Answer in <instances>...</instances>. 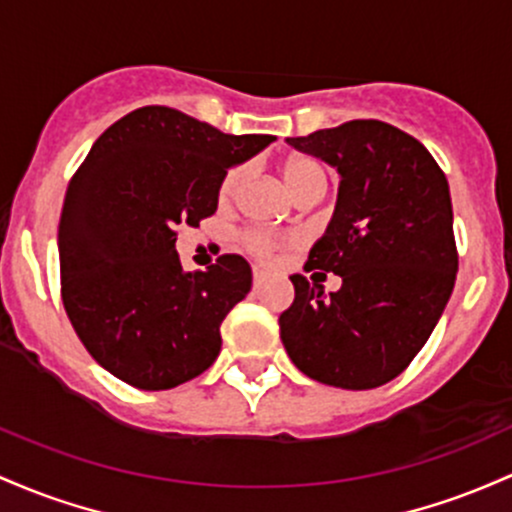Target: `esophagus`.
Listing matches in <instances>:
<instances>
[{
    "instance_id": "obj_1",
    "label": "esophagus",
    "mask_w": 512,
    "mask_h": 512,
    "mask_svg": "<svg viewBox=\"0 0 512 512\" xmlns=\"http://www.w3.org/2000/svg\"><path fill=\"white\" fill-rule=\"evenodd\" d=\"M263 280H266V273L258 271V268H254V287H261Z\"/></svg>"
}]
</instances>
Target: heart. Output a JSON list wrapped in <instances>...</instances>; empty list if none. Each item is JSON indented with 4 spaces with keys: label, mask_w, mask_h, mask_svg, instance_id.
I'll return each mask as SVG.
<instances>
[{
    "label": "heart",
    "mask_w": 512,
    "mask_h": 512,
    "mask_svg": "<svg viewBox=\"0 0 512 512\" xmlns=\"http://www.w3.org/2000/svg\"><path fill=\"white\" fill-rule=\"evenodd\" d=\"M280 171H283V179L287 186H290V191L302 200L314 198V195H324L326 186H329L324 166H321L317 159L304 157V154L287 157L283 166H280ZM246 179H249V166H229L225 176H222L220 188H217V200H220V205H225V208L232 205L241 195V191H244ZM241 244H244V249L249 251V254L261 258V261H273L280 251L295 244V239L280 237V234L266 232V229H251V232H246L244 237H241Z\"/></svg>",
    "instance_id": "heart-1"
}]
</instances>
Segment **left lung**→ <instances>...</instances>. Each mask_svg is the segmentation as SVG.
<instances>
[{"instance_id":"8db88e82","label":"left lung","mask_w":512,"mask_h":512,"mask_svg":"<svg viewBox=\"0 0 512 512\" xmlns=\"http://www.w3.org/2000/svg\"><path fill=\"white\" fill-rule=\"evenodd\" d=\"M292 147L336 166L338 203L304 271L341 275L324 297L300 273L280 314L283 346L307 377L375 389L411 365L438 324L457 278L445 174L416 137L382 120H348Z\"/></svg>"}]
</instances>
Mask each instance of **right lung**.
Returning <instances> with one entry per match:
<instances>
[{"instance_id": "obj_1", "label": "right lung", "mask_w": 512, "mask_h": 512, "mask_svg": "<svg viewBox=\"0 0 512 512\" xmlns=\"http://www.w3.org/2000/svg\"><path fill=\"white\" fill-rule=\"evenodd\" d=\"M273 140L145 106L116 120L74 171L57 227L62 304L113 377L159 392L215 363L220 326L251 290V268L222 254L208 271L183 273L176 229L210 217L229 166Z\"/></svg>"}]
</instances>
